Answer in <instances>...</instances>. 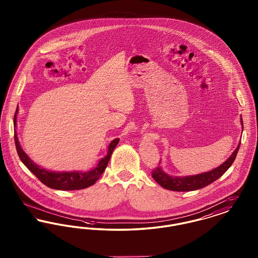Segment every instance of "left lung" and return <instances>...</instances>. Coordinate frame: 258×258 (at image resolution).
Wrapping results in <instances>:
<instances>
[{
    "label": "left lung",
    "mask_w": 258,
    "mask_h": 258,
    "mask_svg": "<svg viewBox=\"0 0 258 258\" xmlns=\"http://www.w3.org/2000/svg\"><path fill=\"white\" fill-rule=\"evenodd\" d=\"M241 124L243 130L244 124H243L242 116H241ZM240 145L241 143L238 144L232 155L223 163H221L220 166L210 171L203 172L197 175H189V176H172L163 171L162 167L159 164L160 166L155 168V170L152 173V176L158 184H160L163 188H166L169 190H174V191L197 190L214 183L216 180H218L225 172L227 171V169L232 165L234 160L236 159Z\"/></svg>",
    "instance_id": "8db88e82"
}]
</instances>
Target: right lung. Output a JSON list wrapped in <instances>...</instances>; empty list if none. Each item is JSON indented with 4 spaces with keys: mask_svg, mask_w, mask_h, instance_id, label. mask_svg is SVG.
I'll use <instances>...</instances> for the list:
<instances>
[{
    "mask_svg": "<svg viewBox=\"0 0 258 258\" xmlns=\"http://www.w3.org/2000/svg\"><path fill=\"white\" fill-rule=\"evenodd\" d=\"M17 114H18V106L15 111L14 115V125L16 127L17 122ZM14 141L15 146L17 150V154L20 158L21 161L25 164V166L32 172L37 179L42 184L49 186L51 188L58 189V190H76V189H82L86 188L90 185L95 184L99 177L102 175L103 171L105 170L108 161L110 160L111 155L113 153V150L119 143L120 139L115 138L112 140L110 144L107 147V154L105 157L101 158L98 160V164L92 168L89 171H50L47 170L37 163H35L33 160L29 158V156L25 153L21 147L16 131L14 132Z\"/></svg>",
    "mask_w": 258,
    "mask_h": 258,
    "instance_id": "right-lung-1",
    "label": "right lung"
}]
</instances>
